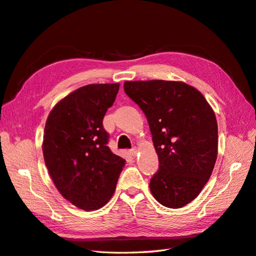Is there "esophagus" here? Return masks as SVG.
Returning a JSON list of instances; mask_svg holds the SVG:
<instances>
[{"label": "esophagus", "instance_id": "1", "mask_svg": "<svg viewBox=\"0 0 256 256\" xmlns=\"http://www.w3.org/2000/svg\"><path fill=\"white\" fill-rule=\"evenodd\" d=\"M129 154H130L131 157H134V158L136 156V154H138V150L136 148V147H134V148H132V150H129Z\"/></svg>", "mask_w": 256, "mask_h": 256}]
</instances>
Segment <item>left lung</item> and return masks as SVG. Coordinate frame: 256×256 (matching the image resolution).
<instances>
[{"instance_id":"8db88e82","label":"left lung","mask_w":256,"mask_h":256,"mask_svg":"<svg viewBox=\"0 0 256 256\" xmlns=\"http://www.w3.org/2000/svg\"><path fill=\"white\" fill-rule=\"evenodd\" d=\"M126 94L148 122L159 170L150 189L158 202L180 208L210 178L218 156V124L202 92L182 81H126Z\"/></svg>"}]
</instances>
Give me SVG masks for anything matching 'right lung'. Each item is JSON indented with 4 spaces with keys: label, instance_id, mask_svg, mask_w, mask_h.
<instances>
[{
    "label": "right lung",
    "instance_id": "add662e5",
    "mask_svg": "<svg viewBox=\"0 0 256 256\" xmlns=\"http://www.w3.org/2000/svg\"><path fill=\"white\" fill-rule=\"evenodd\" d=\"M120 83L88 84L62 98L46 122L42 154L62 196L83 210L104 206L126 160L111 152L102 120Z\"/></svg>",
    "mask_w": 256,
    "mask_h": 256
}]
</instances>
